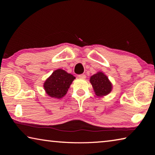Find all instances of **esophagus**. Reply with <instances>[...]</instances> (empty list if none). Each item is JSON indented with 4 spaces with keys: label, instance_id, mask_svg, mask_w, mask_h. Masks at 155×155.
<instances>
[{
    "label": "esophagus",
    "instance_id": "obj_1",
    "mask_svg": "<svg viewBox=\"0 0 155 155\" xmlns=\"http://www.w3.org/2000/svg\"><path fill=\"white\" fill-rule=\"evenodd\" d=\"M78 77L81 78V79H84V78H86V75L84 74H79L78 76Z\"/></svg>",
    "mask_w": 155,
    "mask_h": 155
}]
</instances>
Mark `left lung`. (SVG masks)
<instances>
[{
    "label": "left lung",
    "instance_id": "obj_1",
    "mask_svg": "<svg viewBox=\"0 0 155 155\" xmlns=\"http://www.w3.org/2000/svg\"><path fill=\"white\" fill-rule=\"evenodd\" d=\"M90 83L97 97H103L109 94L113 90V84L104 72L98 71L91 76Z\"/></svg>",
    "mask_w": 155,
    "mask_h": 155
}]
</instances>
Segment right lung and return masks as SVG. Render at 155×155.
<instances>
[{"instance_id": "1", "label": "right lung", "mask_w": 155, "mask_h": 155, "mask_svg": "<svg viewBox=\"0 0 155 155\" xmlns=\"http://www.w3.org/2000/svg\"><path fill=\"white\" fill-rule=\"evenodd\" d=\"M75 77L64 70L58 68L55 70L43 84L44 89L49 97L61 98L64 97Z\"/></svg>"}]
</instances>
